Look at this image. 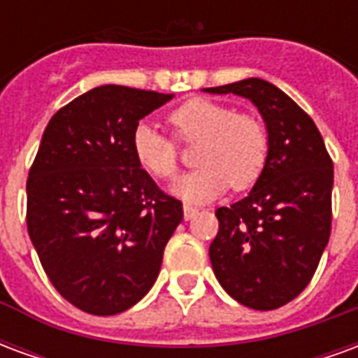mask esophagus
<instances>
[{
  "label": "esophagus",
  "mask_w": 358,
  "mask_h": 358,
  "mask_svg": "<svg viewBox=\"0 0 358 358\" xmlns=\"http://www.w3.org/2000/svg\"><path fill=\"white\" fill-rule=\"evenodd\" d=\"M199 215V209L197 207H192V205H184V218L186 220H192Z\"/></svg>",
  "instance_id": "obj_1"
}]
</instances>
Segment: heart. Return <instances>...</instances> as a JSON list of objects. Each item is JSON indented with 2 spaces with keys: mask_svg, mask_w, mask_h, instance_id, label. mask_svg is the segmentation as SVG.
<instances>
[{
  "mask_svg": "<svg viewBox=\"0 0 358 358\" xmlns=\"http://www.w3.org/2000/svg\"><path fill=\"white\" fill-rule=\"evenodd\" d=\"M169 122L176 138L145 122L136 126L132 151L143 171L159 180H171L180 169L176 140L197 143L194 159L201 166L174 184V194L184 201H210L228 186L243 192L261 178L268 161L270 136L259 117L195 97L172 110Z\"/></svg>",
  "mask_w": 358,
  "mask_h": 358,
  "instance_id": "1",
  "label": "heart"
}]
</instances>
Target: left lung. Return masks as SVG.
<instances>
[{
    "label": "left lung",
    "mask_w": 358,
    "mask_h": 358,
    "mask_svg": "<svg viewBox=\"0 0 358 358\" xmlns=\"http://www.w3.org/2000/svg\"><path fill=\"white\" fill-rule=\"evenodd\" d=\"M205 92L251 99L270 136L268 161L253 189L215 213V276L245 307H284L313 280L330 240L331 157L313 118L274 84L248 78Z\"/></svg>",
    "instance_id": "obj_1"
}]
</instances>
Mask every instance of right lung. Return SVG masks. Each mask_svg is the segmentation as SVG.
Segmentation results:
<instances>
[{
    "mask_svg": "<svg viewBox=\"0 0 358 358\" xmlns=\"http://www.w3.org/2000/svg\"><path fill=\"white\" fill-rule=\"evenodd\" d=\"M171 94L99 86L51 117L27 180V226L45 274L71 305L118 315L155 284L184 218L132 151L141 118Z\"/></svg>",
    "mask_w": 358,
    "mask_h": 358,
    "instance_id": "obj_1",
    "label": "right lung"
}]
</instances>
